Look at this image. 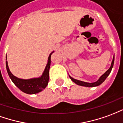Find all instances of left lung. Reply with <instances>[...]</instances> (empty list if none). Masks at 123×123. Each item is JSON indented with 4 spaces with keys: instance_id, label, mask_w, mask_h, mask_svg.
Here are the masks:
<instances>
[{
    "instance_id": "obj_1",
    "label": "left lung",
    "mask_w": 123,
    "mask_h": 123,
    "mask_svg": "<svg viewBox=\"0 0 123 123\" xmlns=\"http://www.w3.org/2000/svg\"><path fill=\"white\" fill-rule=\"evenodd\" d=\"M114 61H115V57H113V61H112V62H111V66L110 68H109V69L106 72H105L104 74H103L101 77H99V80H97V81H95V82H85V81H80V80H75V79H74L73 77H71L70 75H69V76L70 77V79L71 80V81H74L75 83H76L77 85H81V86H84V87H96V86H98V85H101L102 83L103 82V81L106 80V78L109 76V75L110 74L111 71L112 70L113 65H114Z\"/></svg>"
}]
</instances>
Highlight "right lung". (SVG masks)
Here are the masks:
<instances>
[{"instance_id":"right-lung-1","label":"right lung","mask_w":123,"mask_h":123,"mask_svg":"<svg viewBox=\"0 0 123 123\" xmlns=\"http://www.w3.org/2000/svg\"><path fill=\"white\" fill-rule=\"evenodd\" d=\"M54 52L53 51L49 55V57L48 58V62L46 64V68L43 71V74L42 75L38 77H34L30 79H21L14 76L8 66V62L6 61V67L7 70L8 74L9 77L12 80L14 85L20 89L22 91L27 94H36L40 93L46 87V86L48 84L49 81V70L51 64V55Z\"/></svg>"}]
</instances>
